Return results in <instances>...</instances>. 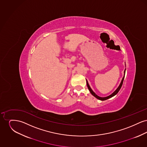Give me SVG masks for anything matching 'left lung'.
<instances>
[{"label": "left lung", "instance_id": "8db88e82", "mask_svg": "<svg viewBox=\"0 0 147 147\" xmlns=\"http://www.w3.org/2000/svg\"><path fill=\"white\" fill-rule=\"evenodd\" d=\"M125 66H126V63H125ZM125 73H126V69H125V71H124V76H123V78H122V80H121V83L119 85L118 88L116 89V90L114 91L112 94H111V95H110L108 96L103 97V98H102V97H100V96H98L94 91H92V90L91 89V88H90V85H89V84L88 81H87V80H86V84H87V86H88V89H89V90L90 92V93H91V94H92L94 97H95L96 98H98V99L100 100L104 101V100H107V99H109V98H112L113 96H114L115 95H116L119 92V91L120 89L121 88V86H122V85L123 82V80H124V78H125Z\"/></svg>", "mask_w": 147, "mask_h": 147}]
</instances>
